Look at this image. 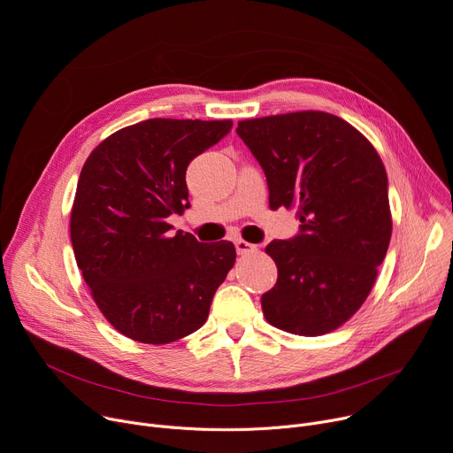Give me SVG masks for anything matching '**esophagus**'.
<instances>
[{"mask_svg":"<svg viewBox=\"0 0 453 453\" xmlns=\"http://www.w3.org/2000/svg\"><path fill=\"white\" fill-rule=\"evenodd\" d=\"M234 245H235L237 254H241V256H242V254H250V252L256 250V245H252V242H249V241H245V239H235Z\"/></svg>","mask_w":453,"mask_h":453,"instance_id":"1","label":"esophagus"}]
</instances>
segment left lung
<instances>
[{
  "mask_svg": "<svg viewBox=\"0 0 453 453\" xmlns=\"http://www.w3.org/2000/svg\"><path fill=\"white\" fill-rule=\"evenodd\" d=\"M235 132L265 170L268 203L297 208L299 234L266 254L277 283L263 294L266 321L297 335H323L368 297L392 237L388 178L368 139L319 111L239 121Z\"/></svg>",
  "mask_w": 453,
  "mask_h": 453,
  "instance_id": "left-lung-1",
  "label": "left lung"
}]
</instances>
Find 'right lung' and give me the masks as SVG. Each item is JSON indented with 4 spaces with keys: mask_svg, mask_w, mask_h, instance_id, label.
I'll return each mask as SVG.
<instances>
[{
    "mask_svg": "<svg viewBox=\"0 0 453 453\" xmlns=\"http://www.w3.org/2000/svg\"><path fill=\"white\" fill-rule=\"evenodd\" d=\"M230 128V119H147L109 135L81 168L76 263L101 314L134 341L168 344L199 330L235 263L230 241L199 242L166 223L190 206V161Z\"/></svg>",
    "mask_w": 453,
    "mask_h": 453,
    "instance_id": "right-lung-1",
    "label": "right lung"
}]
</instances>
